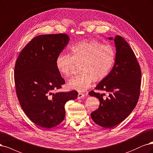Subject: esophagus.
<instances>
[{
	"label": "esophagus",
	"instance_id": "34e87169",
	"mask_svg": "<svg viewBox=\"0 0 153 153\" xmlns=\"http://www.w3.org/2000/svg\"><path fill=\"white\" fill-rule=\"evenodd\" d=\"M85 94H84V93H81V92H79L78 93V98H83L84 97H85Z\"/></svg>",
	"mask_w": 153,
	"mask_h": 153
}]
</instances>
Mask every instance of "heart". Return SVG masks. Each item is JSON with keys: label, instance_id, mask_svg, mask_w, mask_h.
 <instances>
[{"label": "heart", "instance_id": "heart-1", "mask_svg": "<svg viewBox=\"0 0 153 153\" xmlns=\"http://www.w3.org/2000/svg\"><path fill=\"white\" fill-rule=\"evenodd\" d=\"M70 55L60 53L55 60L58 71L69 76L76 65L80 74L71 77L67 86L71 90L83 91L90 88L94 81L100 82L108 76L116 60V51L109 44L96 40L83 41L69 48Z\"/></svg>", "mask_w": 153, "mask_h": 153}]
</instances>
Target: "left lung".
I'll use <instances>...</instances> for the list:
<instances>
[{
    "label": "left lung",
    "mask_w": 153,
    "mask_h": 153,
    "mask_svg": "<svg viewBox=\"0 0 153 153\" xmlns=\"http://www.w3.org/2000/svg\"><path fill=\"white\" fill-rule=\"evenodd\" d=\"M114 41L116 49L114 67L95 88L109 95L103 99L99 93L93 90L89 93L100 103L98 109L91 113L92 120L105 128L114 127L130 114L139 100L141 85L140 67L134 51L120 36H116Z\"/></svg>",
    "instance_id": "left-lung-1"
}]
</instances>
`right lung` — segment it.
<instances>
[{"instance_id":"obj_1","label":"right lung","mask_w":153,"mask_h":153,"mask_svg":"<svg viewBox=\"0 0 153 153\" xmlns=\"http://www.w3.org/2000/svg\"><path fill=\"white\" fill-rule=\"evenodd\" d=\"M69 39L65 33L38 36L23 48L16 62L14 82L19 104L29 119L43 128L60 124L66 102L77 98L76 90L52 93L65 83L55 60Z\"/></svg>"}]
</instances>
